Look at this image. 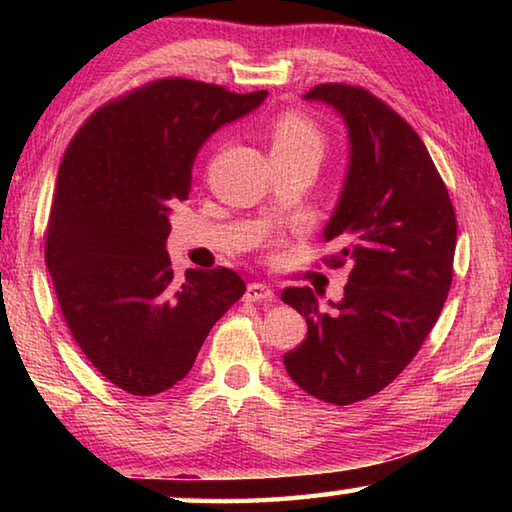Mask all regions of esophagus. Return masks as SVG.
<instances>
[{"instance_id": "34e87169", "label": "esophagus", "mask_w": 512, "mask_h": 512, "mask_svg": "<svg viewBox=\"0 0 512 512\" xmlns=\"http://www.w3.org/2000/svg\"><path fill=\"white\" fill-rule=\"evenodd\" d=\"M275 293L271 287H266L262 282H250L246 287V300L248 302H273Z\"/></svg>"}]
</instances>
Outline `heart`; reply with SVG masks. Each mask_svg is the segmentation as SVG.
<instances>
[{
    "instance_id": "obj_1",
    "label": "heart",
    "mask_w": 512,
    "mask_h": 512,
    "mask_svg": "<svg viewBox=\"0 0 512 512\" xmlns=\"http://www.w3.org/2000/svg\"><path fill=\"white\" fill-rule=\"evenodd\" d=\"M273 151H311L320 155L323 153V135L305 117H282L273 131Z\"/></svg>"
}]
</instances>
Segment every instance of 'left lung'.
Returning <instances> with one entry per match:
<instances>
[{
    "instance_id": "left-lung-1",
    "label": "left lung",
    "mask_w": 512,
    "mask_h": 512,
    "mask_svg": "<svg viewBox=\"0 0 512 512\" xmlns=\"http://www.w3.org/2000/svg\"><path fill=\"white\" fill-rule=\"evenodd\" d=\"M302 99L325 103L348 128V167L323 239L341 246L329 264L350 266V282L327 311L309 287L282 293L307 320L284 368L302 391L345 406L391 384L436 325L452 284L456 214L427 146L386 103L343 83Z\"/></svg>"
}]
</instances>
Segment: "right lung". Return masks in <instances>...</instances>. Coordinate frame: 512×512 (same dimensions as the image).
<instances>
[{
    "label": "right lung",
    "instance_id": "right-lung-1",
    "mask_svg": "<svg viewBox=\"0 0 512 512\" xmlns=\"http://www.w3.org/2000/svg\"><path fill=\"white\" fill-rule=\"evenodd\" d=\"M268 92L162 79L85 121L60 162L45 262L69 332L103 377L155 395L192 370L212 325L244 296L230 268L173 277L171 207L201 146Z\"/></svg>",
    "mask_w": 512,
    "mask_h": 512
}]
</instances>
